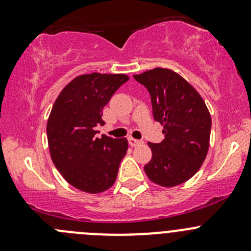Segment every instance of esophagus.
I'll return each instance as SVG.
<instances>
[{"instance_id": "obj_1", "label": "esophagus", "mask_w": 251, "mask_h": 251, "mask_svg": "<svg viewBox=\"0 0 251 251\" xmlns=\"http://www.w3.org/2000/svg\"><path fill=\"white\" fill-rule=\"evenodd\" d=\"M128 142H129V145L132 146V147H137V146L143 145V142L139 141V139H134L133 137H129V138H128Z\"/></svg>"}]
</instances>
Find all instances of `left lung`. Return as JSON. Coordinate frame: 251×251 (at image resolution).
<instances>
[{
  "mask_svg": "<svg viewBox=\"0 0 251 251\" xmlns=\"http://www.w3.org/2000/svg\"><path fill=\"white\" fill-rule=\"evenodd\" d=\"M150 92L153 117L163 126L165 139L148 143L152 158L145 166L152 182L174 187L202 166L210 145L211 115L194 86L170 69L133 75Z\"/></svg>",
  "mask_w": 251,
  "mask_h": 251,
  "instance_id": "1",
  "label": "left lung"
}]
</instances>
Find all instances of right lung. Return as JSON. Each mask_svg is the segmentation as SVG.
<instances>
[{
    "label": "right lung",
    "instance_id": "1",
    "mask_svg": "<svg viewBox=\"0 0 251 251\" xmlns=\"http://www.w3.org/2000/svg\"><path fill=\"white\" fill-rule=\"evenodd\" d=\"M124 74L92 73L76 76L61 90L48 121L50 156L61 176L75 188L100 194L115 182L127 138L97 137L103 108L128 81Z\"/></svg>",
    "mask_w": 251,
    "mask_h": 251
}]
</instances>
